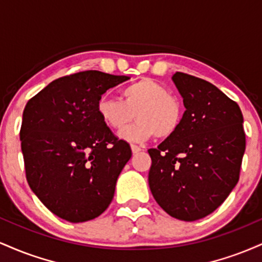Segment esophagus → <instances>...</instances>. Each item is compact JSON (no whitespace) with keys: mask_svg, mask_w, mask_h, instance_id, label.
<instances>
[{"mask_svg":"<svg viewBox=\"0 0 262 262\" xmlns=\"http://www.w3.org/2000/svg\"><path fill=\"white\" fill-rule=\"evenodd\" d=\"M130 148H132V152H133V154H138V152L141 151V148H139L138 145H134V144H132Z\"/></svg>","mask_w":262,"mask_h":262,"instance_id":"1","label":"esophagus"}]
</instances>
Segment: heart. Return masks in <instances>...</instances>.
Returning a JSON list of instances; mask_svg holds the SVG:
<instances>
[{"mask_svg":"<svg viewBox=\"0 0 262 262\" xmlns=\"http://www.w3.org/2000/svg\"><path fill=\"white\" fill-rule=\"evenodd\" d=\"M119 98L102 96L97 102V112L102 122L112 129H122L138 121L119 133L129 141H144L155 135L167 139L181 128L183 107L179 98L154 80L143 79L125 87Z\"/></svg>","mask_w":262,"mask_h":262,"instance_id":"1","label":"heart"}]
</instances>
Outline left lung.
<instances>
[{
    "label": "left lung",
    "mask_w": 262,
    "mask_h": 262,
    "mask_svg": "<svg viewBox=\"0 0 262 262\" xmlns=\"http://www.w3.org/2000/svg\"><path fill=\"white\" fill-rule=\"evenodd\" d=\"M183 98L181 128L149 149V187L171 217L193 222L214 212L239 181L245 151L243 114L236 102L208 81L176 73Z\"/></svg>",
    "instance_id": "1"
}]
</instances>
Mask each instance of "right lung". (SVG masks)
<instances>
[{"label": "right lung", "mask_w": 262, "mask_h": 262, "mask_svg": "<svg viewBox=\"0 0 262 262\" xmlns=\"http://www.w3.org/2000/svg\"><path fill=\"white\" fill-rule=\"evenodd\" d=\"M127 80L82 71L54 80L26 104L19 137L27 181L61 219L91 221L112 202L132 150L102 122L97 102Z\"/></svg>", "instance_id": "add662e5"}]
</instances>
